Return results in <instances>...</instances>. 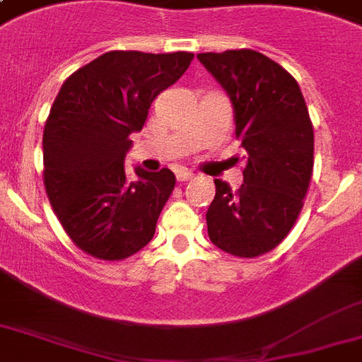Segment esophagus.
Masks as SVG:
<instances>
[{"label": "esophagus", "instance_id": "34e87169", "mask_svg": "<svg viewBox=\"0 0 362 362\" xmlns=\"http://www.w3.org/2000/svg\"><path fill=\"white\" fill-rule=\"evenodd\" d=\"M193 176H195V175H193L192 170H178V175H176V180L187 182V180H192Z\"/></svg>", "mask_w": 362, "mask_h": 362}]
</instances>
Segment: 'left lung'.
Segmentation results:
<instances>
[{"label": "left lung", "instance_id": "1", "mask_svg": "<svg viewBox=\"0 0 362 362\" xmlns=\"http://www.w3.org/2000/svg\"><path fill=\"white\" fill-rule=\"evenodd\" d=\"M235 107V135L246 150L244 184L214 180L209 237L237 257L274 250L295 226L314 169V127L297 81L264 54L240 48L197 54Z\"/></svg>", "mask_w": 362, "mask_h": 362}]
</instances>
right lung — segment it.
I'll list each match as a JSON object with an SVG mask.
<instances>
[{
    "mask_svg": "<svg viewBox=\"0 0 362 362\" xmlns=\"http://www.w3.org/2000/svg\"><path fill=\"white\" fill-rule=\"evenodd\" d=\"M193 54L112 50L62 84L42 133V180L54 214L84 253L122 261L146 246L175 189L169 169L131 176L129 135Z\"/></svg>",
    "mask_w": 362,
    "mask_h": 362,
    "instance_id": "obj_1",
    "label": "right lung"
}]
</instances>
